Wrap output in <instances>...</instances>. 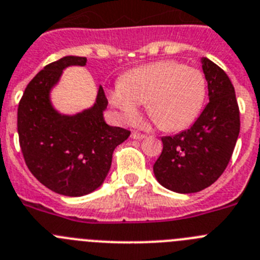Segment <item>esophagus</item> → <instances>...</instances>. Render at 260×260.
Returning a JSON list of instances; mask_svg holds the SVG:
<instances>
[{
  "instance_id": "34e87169",
  "label": "esophagus",
  "mask_w": 260,
  "mask_h": 260,
  "mask_svg": "<svg viewBox=\"0 0 260 260\" xmlns=\"http://www.w3.org/2000/svg\"><path fill=\"white\" fill-rule=\"evenodd\" d=\"M131 136H132V139H135V140H142L146 137V135H144V133H140V132H136V131H133L132 135Z\"/></svg>"
}]
</instances>
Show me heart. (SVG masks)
Instances as JSON below:
<instances>
[{
    "mask_svg": "<svg viewBox=\"0 0 260 260\" xmlns=\"http://www.w3.org/2000/svg\"><path fill=\"white\" fill-rule=\"evenodd\" d=\"M207 84L198 69L172 60L156 62L128 72L123 84L110 92V104L121 116L133 121L140 104L163 131H181L200 115Z\"/></svg>",
    "mask_w": 260,
    "mask_h": 260,
    "instance_id": "1",
    "label": "heart"
}]
</instances>
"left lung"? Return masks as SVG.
<instances>
[{
	"mask_svg": "<svg viewBox=\"0 0 260 260\" xmlns=\"http://www.w3.org/2000/svg\"><path fill=\"white\" fill-rule=\"evenodd\" d=\"M210 102L189 129L162 137L154 163L156 180L176 193H196L214 184L228 166L240 133V109L228 75L202 59Z\"/></svg>",
	"mask_w": 260,
	"mask_h": 260,
	"instance_id": "8db88e82",
	"label": "left lung"
}]
</instances>
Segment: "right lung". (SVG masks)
I'll use <instances>...</instances> for the list:
<instances>
[{
  "instance_id": "1",
  "label": "right lung",
  "mask_w": 260,
  "mask_h": 260,
  "mask_svg": "<svg viewBox=\"0 0 260 260\" xmlns=\"http://www.w3.org/2000/svg\"><path fill=\"white\" fill-rule=\"evenodd\" d=\"M85 66V57H63L49 63L28 83L18 106V135L23 158L43 185L63 196L92 193L104 182L115 147L131 131L110 127L104 88L97 102L75 116L60 115L51 107L49 92L67 66Z\"/></svg>"
}]
</instances>
